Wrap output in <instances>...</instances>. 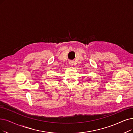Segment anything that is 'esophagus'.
<instances>
[{
    "instance_id": "34e87169",
    "label": "esophagus",
    "mask_w": 133,
    "mask_h": 133,
    "mask_svg": "<svg viewBox=\"0 0 133 133\" xmlns=\"http://www.w3.org/2000/svg\"><path fill=\"white\" fill-rule=\"evenodd\" d=\"M69 64L70 65H72L73 64H74V62L73 61H70L69 62Z\"/></svg>"
}]
</instances>
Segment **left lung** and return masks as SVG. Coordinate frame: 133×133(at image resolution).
Masks as SVG:
<instances>
[{
    "label": "left lung",
    "instance_id": "obj_1",
    "mask_svg": "<svg viewBox=\"0 0 133 133\" xmlns=\"http://www.w3.org/2000/svg\"><path fill=\"white\" fill-rule=\"evenodd\" d=\"M91 81V80H90V79H89V81Z\"/></svg>",
    "mask_w": 133,
    "mask_h": 133
}]
</instances>
